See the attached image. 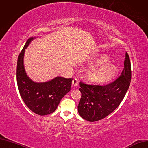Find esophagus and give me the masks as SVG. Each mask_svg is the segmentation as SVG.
<instances>
[{
  "mask_svg": "<svg viewBox=\"0 0 148 148\" xmlns=\"http://www.w3.org/2000/svg\"><path fill=\"white\" fill-rule=\"evenodd\" d=\"M78 84H79L78 80L76 78H74L72 81V86H73V87H77Z\"/></svg>",
  "mask_w": 148,
  "mask_h": 148,
  "instance_id": "obj_1",
  "label": "esophagus"
}]
</instances>
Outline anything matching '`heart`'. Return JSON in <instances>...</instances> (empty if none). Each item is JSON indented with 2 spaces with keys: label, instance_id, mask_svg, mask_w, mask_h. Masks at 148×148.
Instances as JSON below:
<instances>
[{
  "label": "heart",
  "instance_id": "1",
  "mask_svg": "<svg viewBox=\"0 0 148 148\" xmlns=\"http://www.w3.org/2000/svg\"><path fill=\"white\" fill-rule=\"evenodd\" d=\"M109 62L108 58L105 55H99L89 62L90 66H100L90 69L87 73L88 79L94 83H105L113 79L117 74L114 65Z\"/></svg>",
  "mask_w": 148,
  "mask_h": 148
}]
</instances>
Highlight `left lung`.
<instances>
[{
  "instance_id": "left-lung-1",
  "label": "left lung",
  "mask_w": 148,
  "mask_h": 148,
  "mask_svg": "<svg viewBox=\"0 0 148 148\" xmlns=\"http://www.w3.org/2000/svg\"><path fill=\"white\" fill-rule=\"evenodd\" d=\"M124 65L119 77L107 85H89L81 81V97L78 111L81 118L90 122L99 121L118 108L131 81V64L127 53H125Z\"/></svg>"
}]
</instances>
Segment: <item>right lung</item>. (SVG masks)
Returning a JSON list of instances; mask_svg holds the SVG:
<instances>
[{
	"label": "right lung",
	"instance_id": "right-lung-1",
	"mask_svg": "<svg viewBox=\"0 0 148 148\" xmlns=\"http://www.w3.org/2000/svg\"><path fill=\"white\" fill-rule=\"evenodd\" d=\"M36 37H30L20 53L17 62L16 80L24 102L35 114L44 116L56 110L63 97L70 90L72 78L57 76L43 83H37L27 76L24 66L25 49Z\"/></svg>",
	"mask_w": 148,
	"mask_h": 148
}]
</instances>
